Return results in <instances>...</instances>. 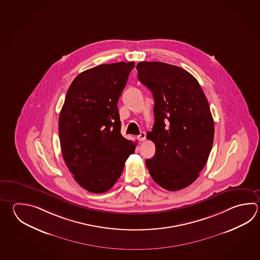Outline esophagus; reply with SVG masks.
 Returning <instances> with one entry per match:
<instances>
[{
	"mask_svg": "<svg viewBox=\"0 0 260 260\" xmlns=\"http://www.w3.org/2000/svg\"><path fill=\"white\" fill-rule=\"evenodd\" d=\"M145 137H146V134H145V133H141V134L140 135H138V140L140 141V142H143L144 140H145Z\"/></svg>",
	"mask_w": 260,
	"mask_h": 260,
	"instance_id": "1",
	"label": "esophagus"
}]
</instances>
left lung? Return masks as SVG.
Returning a JSON list of instances; mask_svg holds the SVG:
<instances>
[{"label": "left lung", "mask_w": 260, "mask_h": 260, "mask_svg": "<svg viewBox=\"0 0 260 260\" xmlns=\"http://www.w3.org/2000/svg\"><path fill=\"white\" fill-rule=\"evenodd\" d=\"M138 79L152 91L154 124L147 138L155 154L145 164L162 188L177 191L199 177L210 155L214 122L197 79L184 69L159 61L137 64Z\"/></svg>", "instance_id": "8db88e82"}]
</instances>
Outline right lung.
I'll return each instance as SVG.
<instances>
[{"instance_id": "obj_1", "label": "right lung", "mask_w": 260, "mask_h": 260, "mask_svg": "<svg viewBox=\"0 0 260 260\" xmlns=\"http://www.w3.org/2000/svg\"><path fill=\"white\" fill-rule=\"evenodd\" d=\"M133 61L102 64L78 74L59 113L61 152L80 186L92 193L109 190L122 174L136 143L123 137L118 98Z\"/></svg>"}]
</instances>
